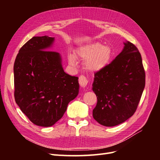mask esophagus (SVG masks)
Here are the masks:
<instances>
[{"mask_svg":"<svg viewBox=\"0 0 160 160\" xmlns=\"http://www.w3.org/2000/svg\"><path fill=\"white\" fill-rule=\"evenodd\" d=\"M79 83L82 88H86L87 85H88V81L85 76L81 75L79 78Z\"/></svg>","mask_w":160,"mask_h":160,"instance_id":"34e87169","label":"esophagus"}]
</instances>
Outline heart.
I'll return each mask as SVG.
<instances>
[{
    "label": "heart",
    "mask_w": 160,
    "mask_h": 160,
    "mask_svg": "<svg viewBox=\"0 0 160 160\" xmlns=\"http://www.w3.org/2000/svg\"><path fill=\"white\" fill-rule=\"evenodd\" d=\"M77 56L85 60V66L88 71L97 72L102 70L109 63L112 50L109 46L95 42L80 47L77 51ZM69 60L71 63H75V57L71 55Z\"/></svg>",
    "instance_id": "obj_1"
}]
</instances>
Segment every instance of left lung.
Wrapping results in <instances>:
<instances>
[{
  "instance_id": "left-lung-1",
  "label": "left lung",
  "mask_w": 160,
  "mask_h": 160,
  "mask_svg": "<svg viewBox=\"0 0 160 160\" xmlns=\"http://www.w3.org/2000/svg\"><path fill=\"white\" fill-rule=\"evenodd\" d=\"M123 51L111 63L95 73L92 89L98 98L93 110L99 124L113 127L134 114L146 84L142 56L133 43L124 42Z\"/></svg>"
}]
</instances>
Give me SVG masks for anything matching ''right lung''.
<instances>
[{
  "label": "right lung",
  "instance_id": "1",
  "mask_svg": "<svg viewBox=\"0 0 160 160\" xmlns=\"http://www.w3.org/2000/svg\"><path fill=\"white\" fill-rule=\"evenodd\" d=\"M55 38L33 37L18 51L14 64V99L38 126L58 122L79 93L78 77L65 72L59 52L47 51Z\"/></svg>",
  "mask_w": 160,
  "mask_h": 160
}]
</instances>
